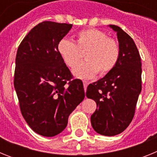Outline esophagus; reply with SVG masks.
Listing matches in <instances>:
<instances>
[{
    "instance_id": "obj_1",
    "label": "esophagus",
    "mask_w": 157,
    "mask_h": 157,
    "mask_svg": "<svg viewBox=\"0 0 157 157\" xmlns=\"http://www.w3.org/2000/svg\"><path fill=\"white\" fill-rule=\"evenodd\" d=\"M88 82L86 81H83V86H84V90H85V91L86 90V88L87 86H88Z\"/></svg>"
}]
</instances>
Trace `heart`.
<instances>
[{
	"label": "heart",
	"instance_id": "1",
	"mask_svg": "<svg viewBox=\"0 0 157 157\" xmlns=\"http://www.w3.org/2000/svg\"><path fill=\"white\" fill-rule=\"evenodd\" d=\"M76 44L67 38L59 41L57 50L64 63L73 67L86 52L85 62L74 67L73 74L80 78H90L99 73L105 75L114 68L120 57V47L114 39L97 29H86L77 34Z\"/></svg>",
	"mask_w": 157,
	"mask_h": 157
}]
</instances>
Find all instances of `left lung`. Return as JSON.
<instances>
[{"label":"left lung","instance_id":"left-lung-1","mask_svg":"<svg viewBox=\"0 0 157 157\" xmlns=\"http://www.w3.org/2000/svg\"><path fill=\"white\" fill-rule=\"evenodd\" d=\"M120 57L115 67L101 79L90 84L86 97L95 101L91 125L101 135L114 136L125 130L132 121L141 91V62L134 40L116 25Z\"/></svg>","mask_w":157,"mask_h":157}]
</instances>
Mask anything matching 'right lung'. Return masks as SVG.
Here are the masks:
<instances>
[{"label":"right lung","instance_id":"obj_1","mask_svg":"<svg viewBox=\"0 0 157 157\" xmlns=\"http://www.w3.org/2000/svg\"><path fill=\"white\" fill-rule=\"evenodd\" d=\"M71 27L42 22L23 38L16 54L14 86L21 113L29 127L45 137L61 133L69 115L85 98L82 82L72 80L57 50Z\"/></svg>","mask_w":157,"mask_h":157}]
</instances>
